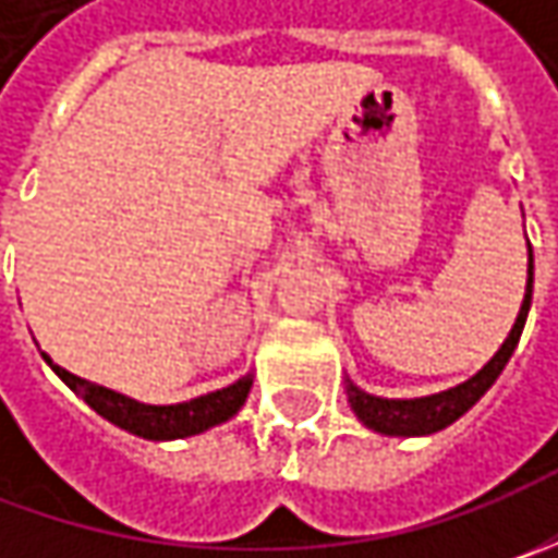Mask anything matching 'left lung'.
I'll return each mask as SVG.
<instances>
[{
    "label": "left lung",
    "instance_id": "obj_1",
    "mask_svg": "<svg viewBox=\"0 0 558 558\" xmlns=\"http://www.w3.org/2000/svg\"><path fill=\"white\" fill-rule=\"evenodd\" d=\"M531 269H534V264H527V291L519 319H515L512 332L504 341V348L494 354V360L484 366L482 373L469 378L460 388H450L444 395L418 397V400H385V397H373L354 388V385H348V400H351L360 422L369 425L373 432H381V435H432V432L447 428L450 422H457L497 381V375L504 373V366L509 363V356H512L519 338H522L527 307H531V282H534Z\"/></svg>",
    "mask_w": 558,
    "mask_h": 558
}]
</instances>
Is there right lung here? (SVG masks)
Here are the masks:
<instances>
[{
    "label": "right lung",
    "instance_id": "right-lung-1",
    "mask_svg": "<svg viewBox=\"0 0 558 558\" xmlns=\"http://www.w3.org/2000/svg\"><path fill=\"white\" fill-rule=\"evenodd\" d=\"M43 360L54 369V375L83 397L98 416H105L108 422H114L120 428L140 435L148 440H170V438H185V435H198L210 425H220L229 416L239 413V407L245 403L247 391H251V375L239 378L235 385H229L223 391H214V395L195 397L189 403H177V407H148L140 400H130V397L118 395V391H108L101 385H93L86 378H76L68 369H61L58 363H52L49 356L43 354Z\"/></svg>",
    "mask_w": 558,
    "mask_h": 558
}]
</instances>
